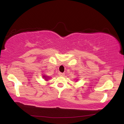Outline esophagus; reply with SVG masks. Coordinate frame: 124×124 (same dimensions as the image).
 Instances as JSON below:
<instances>
[{
	"instance_id": "1",
	"label": "esophagus",
	"mask_w": 124,
	"mask_h": 124,
	"mask_svg": "<svg viewBox=\"0 0 124 124\" xmlns=\"http://www.w3.org/2000/svg\"><path fill=\"white\" fill-rule=\"evenodd\" d=\"M58 74H59L60 76H64V73H63L61 72H60L58 73Z\"/></svg>"
}]
</instances>
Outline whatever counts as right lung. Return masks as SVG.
<instances>
[{
	"mask_svg": "<svg viewBox=\"0 0 124 124\" xmlns=\"http://www.w3.org/2000/svg\"><path fill=\"white\" fill-rule=\"evenodd\" d=\"M43 77H44V78H45V79H46V80H47V79L46 78V77H45V76H43ZM47 78H48V77H47Z\"/></svg>",
	"mask_w": 124,
	"mask_h": 124,
	"instance_id": "1",
	"label": "right lung"
}]
</instances>
